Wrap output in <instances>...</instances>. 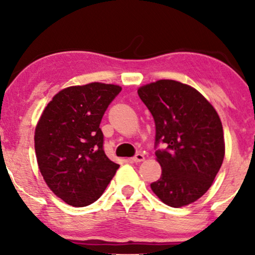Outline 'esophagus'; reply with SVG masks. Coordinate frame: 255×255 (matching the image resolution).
I'll use <instances>...</instances> for the list:
<instances>
[{
    "label": "esophagus",
    "mask_w": 255,
    "mask_h": 255,
    "mask_svg": "<svg viewBox=\"0 0 255 255\" xmlns=\"http://www.w3.org/2000/svg\"><path fill=\"white\" fill-rule=\"evenodd\" d=\"M132 160H133L134 162H141L145 160V156H144V154H141V153H137V154L132 158Z\"/></svg>",
    "instance_id": "34e87169"
}]
</instances>
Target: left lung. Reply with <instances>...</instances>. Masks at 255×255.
Instances as JSON below:
<instances>
[{
  "label": "left lung",
  "instance_id": "obj_1",
  "mask_svg": "<svg viewBox=\"0 0 255 255\" xmlns=\"http://www.w3.org/2000/svg\"><path fill=\"white\" fill-rule=\"evenodd\" d=\"M155 123V152L161 176L151 189L173 208L188 205L207 193L225 155L223 125L212 104L193 88L158 80L138 88Z\"/></svg>",
  "mask_w": 255,
  "mask_h": 255
}]
</instances>
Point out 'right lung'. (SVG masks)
Listing matches in <instances>:
<instances>
[{"mask_svg":"<svg viewBox=\"0 0 255 255\" xmlns=\"http://www.w3.org/2000/svg\"><path fill=\"white\" fill-rule=\"evenodd\" d=\"M122 87L92 82L55 94L34 130V149L43 179L72 207L99 200L120 165L103 149L101 121Z\"/></svg>","mask_w":255,"mask_h":255,"instance_id":"right-lung-1","label":"right lung"}]
</instances>
